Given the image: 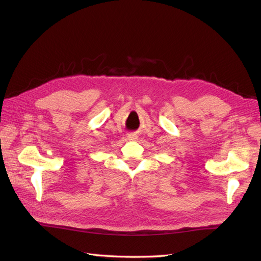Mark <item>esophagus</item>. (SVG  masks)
Segmentation results:
<instances>
[{
	"instance_id": "1",
	"label": "esophagus",
	"mask_w": 261,
	"mask_h": 261,
	"mask_svg": "<svg viewBox=\"0 0 261 261\" xmlns=\"http://www.w3.org/2000/svg\"><path fill=\"white\" fill-rule=\"evenodd\" d=\"M127 137H128L129 141H134V139L137 138V136L135 134H128V136H127Z\"/></svg>"
}]
</instances>
